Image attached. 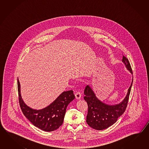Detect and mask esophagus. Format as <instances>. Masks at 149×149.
<instances>
[{"label": "esophagus", "instance_id": "1", "mask_svg": "<svg viewBox=\"0 0 149 149\" xmlns=\"http://www.w3.org/2000/svg\"><path fill=\"white\" fill-rule=\"evenodd\" d=\"M75 97L77 99H80L81 97V94L80 93V92H77L75 94Z\"/></svg>", "mask_w": 149, "mask_h": 149}]
</instances>
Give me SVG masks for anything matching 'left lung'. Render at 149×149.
<instances>
[{
	"label": "left lung",
	"instance_id": "1",
	"mask_svg": "<svg viewBox=\"0 0 149 149\" xmlns=\"http://www.w3.org/2000/svg\"><path fill=\"white\" fill-rule=\"evenodd\" d=\"M122 62L127 69L133 74L130 62L126 57L123 56ZM132 84L133 79L124 100L120 103L114 105L106 104L100 100L92 88L88 85L86 86L84 98L88 104L86 122L89 126L94 130H101L108 128L116 123L118 118L126 110Z\"/></svg>",
	"mask_w": 149,
	"mask_h": 149
}]
</instances>
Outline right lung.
<instances>
[{
	"label": "right lung",
	"mask_w": 149,
	"mask_h": 149,
	"mask_svg": "<svg viewBox=\"0 0 149 149\" xmlns=\"http://www.w3.org/2000/svg\"><path fill=\"white\" fill-rule=\"evenodd\" d=\"M17 88L19 105L23 113L35 126L46 132L55 130L62 125L67 107L75 98L72 91L63 92L51 104L36 110L29 107L23 101L19 78Z\"/></svg>",
	"instance_id": "obj_1"
}]
</instances>
